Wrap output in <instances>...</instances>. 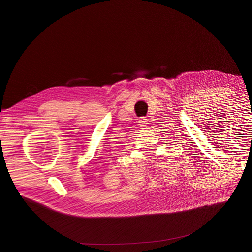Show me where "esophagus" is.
Segmentation results:
<instances>
[{"label":"esophagus","mask_w":252,"mask_h":252,"mask_svg":"<svg viewBox=\"0 0 252 252\" xmlns=\"http://www.w3.org/2000/svg\"><path fill=\"white\" fill-rule=\"evenodd\" d=\"M139 123H140V126H142V127H145L147 126V118H145V117H142V118H140V121H139Z\"/></svg>","instance_id":"esophagus-1"}]
</instances>
